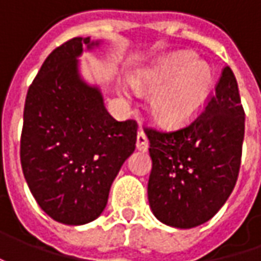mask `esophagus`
<instances>
[{
  "label": "esophagus",
  "instance_id": "obj_1",
  "mask_svg": "<svg viewBox=\"0 0 261 261\" xmlns=\"http://www.w3.org/2000/svg\"><path fill=\"white\" fill-rule=\"evenodd\" d=\"M136 149L142 151V152H145L148 149V139L144 132H138V135H136Z\"/></svg>",
  "mask_w": 261,
  "mask_h": 261
}]
</instances>
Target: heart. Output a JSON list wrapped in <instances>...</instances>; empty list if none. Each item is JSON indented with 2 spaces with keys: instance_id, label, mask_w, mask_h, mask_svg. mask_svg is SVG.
I'll use <instances>...</instances> for the list:
<instances>
[{
  "instance_id": "1",
  "label": "heart",
  "mask_w": 261,
  "mask_h": 261,
  "mask_svg": "<svg viewBox=\"0 0 261 261\" xmlns=\"http://www.w3.org/2000/svg\"><path fill=\"white\" fill-rule=\"evenodd\" d=\"M141 93H152L149 113L163 126L185 125L199 115L215 87L214 69L190 52L163 56L132 76Z\"/></svg>"
}]
</instances>
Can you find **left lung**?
Wrapping results in <instances>:
<instances>
[{
  "label": "left lung",
  "instance_id": "left-lung-1",
  "mask_svg": "<svg viewBox=\"0 0 261 261\" xmlns=\"http://www.w3.org/2000/svg\"><path fill=\"white\" fill-rule=\"evenodd\" d=\"M152 170L148 202L163 224L189 229L207 222L234 190L244 141L236 75L222 69L203 113L174 132L145 127Z\"/></svg>",
  "mask_w": 261,
  "mask_h": 261
}]
</instances>
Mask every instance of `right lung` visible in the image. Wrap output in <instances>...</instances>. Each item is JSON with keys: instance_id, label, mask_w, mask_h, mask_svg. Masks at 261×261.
<instances>
[{"instance_id": "right-lung-1", "label": "right lung", "mask_w": 261, "mask_h": 261, "mask_svg": "<svg viewBox=\"0 0 261 261\" xmlns=\"http://www.w3.org/2000/svg\"><path fill=\"white\" fill-rule=\"evenodd\" d=\"M101 40L74 37L46 58L27 91L20 141L25 181L52 219L84 225L101 215L112 183L135 151L136 123L117 122L80 56Z\"/></svg>"}]
</instances>
